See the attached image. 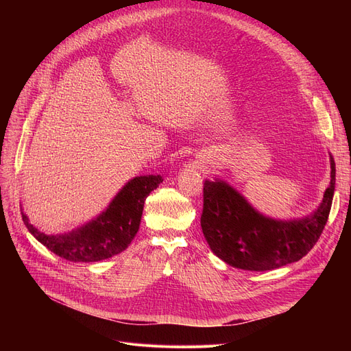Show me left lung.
<instances>
[{
  "label": "left lung",
  "mask_w": 351,
  "mask_h": 351,
  "mask_svg": "<svg viewBox=\"0 0 351 351\" xmlns=\"http://www.w3.org/2000/svg\"><path fill=\"white\" fill-rule=\"evenodd\" d=\"M335 190V162L331 183L313 214L299 219H274L254 209L236 189L215 180L204 183L200 226L210 250L234 268L271 271L300 261L311 252L331 210Z\"/></svg>",
  "instance_id": "obj_1"
}]
</instances>
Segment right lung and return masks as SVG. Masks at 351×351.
Segmentation results:
<instances>
[{"instance_id":"add662e5","label":"right lung","mask_w":351,"mask_h":351,"mask_svg":"<svg viewBox=\"0 0 351 351\" xmlns=\"http://www.w3.org/2000/svg\"><path fill=\"white\" fill-rule=\"evenodd\" d=\"M161 183V176L134 177L98 218L66 234H45L30 224L23 212L22 218L30 234L57 256L70 262L104 261L121 253L132 243L139 231L145 200Z\"/></svg>"}]
</instances>
